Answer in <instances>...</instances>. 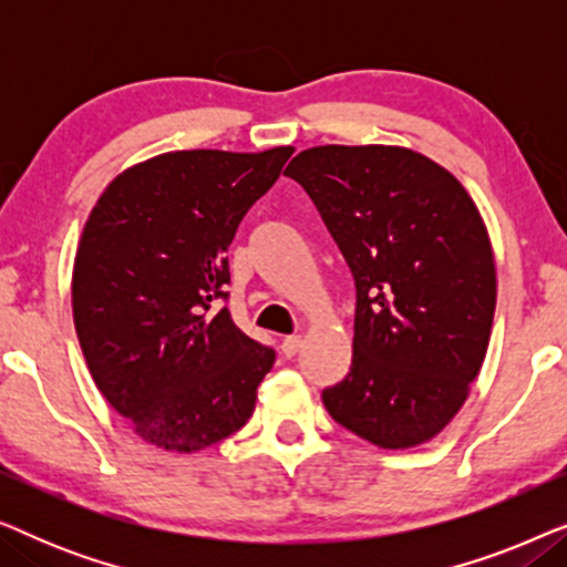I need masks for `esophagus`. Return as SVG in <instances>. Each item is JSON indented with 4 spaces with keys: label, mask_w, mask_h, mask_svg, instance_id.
Returning <instances> with one entry per match:
<instances>
[{
    "label": "esophagus",
    "mask_w": 567,
    "mask_h": 567,
    "mask_svg": "<svg viewBox=\"0 0 567 567\" xmlns=\"http://www.w3.org/2000/svg\"><path fill=\"white\" fill-rule=\"evenodd\" d=\"M299 348H301L299 336H289V338L281 340V353L286 355V359H293V355L299 353Z\"/></svg>",
    "instance_id": "obj_1"
}]
</instances>
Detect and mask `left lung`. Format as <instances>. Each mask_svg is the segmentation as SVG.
Returning a JSON list of instances; mask_svg holds the SVG:
<instances>
[{
	"label": "left lung",
	"mask_w": 567,
	"mask_h": 567,
	"mask_svg": "<svg viewBox=\"0 0 567 567\" xmlns=\"http://www.w3.org/2000/svg\"><path fill=\"white\" fill-rule=\"evenodd\" d=\"M315 200L355 278L353 363L322 402L379 449L436 439L491 343L493 245L467 188L421 152L324 144L286 173Z\"/></svg>",
	"instance_id": "8db88e82"
}]
</instances>
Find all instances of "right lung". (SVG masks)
<instances>
[{
    "label": "right lung",
    "mask_w": 567,
    "mask_h": 567,
    "mask_svg": "<svg viewBox=\"0 0 567 567\" xmlns=\"http://www.w3.org/2000/svg\"><path fill=\"white\" fill-rule=\"evenodd\" d=\"M293 146L190 150L136 162L100 193L72 270L92 382L146 444L196 454L250 421L276 353L229 309L227 247Z\"/></svg>",
    "instance_id": "right-lung-1"
}]
</instances>
